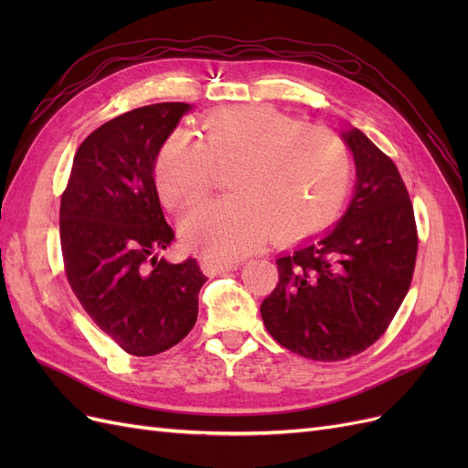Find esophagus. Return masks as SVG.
<instances>
[{
  "label": "esophagus",
  "mask_w": 468,
  "mask_h": 468,
  "mask_svg": "<svg viewBox=\"0 0 468 468\" xmlns=\"http://www.w3.org/2000/svg\"><path fill=\"white\" fill-rule=\"evenodd\" d=\"M236 267H238V263H234V261L205 260V269L210 275H220V273H226V271H232V269H236Z\"/></svg>",
  "instance_id": "34e87169"
}]
</instances>
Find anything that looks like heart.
Masks as SVG:
<instances>
[{
	"mask_svg": "<svg viewBox=\"0 0 468 468\" xmlns=\"http://www.w3.org/2000/svg\"><path fill=\"white\" fill-rule=\"evenodd\" d=\"M203 138L174 131L154 160L162 201L176 210L203 201L217 167L232 164L234 195L195 208L183 222L187 242L210 258L232 260L265 244L299 242L337 218L351 186L344 140L271 105L220 107L203 119Z\"/></svg>",
	"mask_w": 468,
	"mask_h": 468,
	"instance_id": "b5f03b06",
	"label": "heart"
}]
</instances>
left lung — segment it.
<instances>
[{
	"label": "left lung",
	"instance_id": "left-lung-1",
	"mask_svg": "<svg viewBox=\"0 0 468 468\" xmlns=\"http://www.w3.org/2000/svg\"><path fill=\"white\" fill-rule=\"evenodd\" d=\"M357 186L344 218L277 260L279 282L261 303L267 332L313 361H342L387 332L412 282L414 207L399 167L359 129L344 133Z\"/></svg>",
	"mask_w": 468,
	"mask_h": 468
}]
</instances>
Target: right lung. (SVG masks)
<instances>
[{"instance_id":"add662e5","label":"right lung","mask_w":468,"mask_h":468,"mask_svg":"<svg viewBox=\"0 0 468 468\" xmlns=\"http://www.w3.org/2000/svg\"><path fill=\"white\" fill-rule=\"evenodd\" d=\"M189 109L155 103L99 126L80 144L60 201L69 287L99 328L138 357L158 356L191 332L207 281L193 258H158L176 234L155 191L154 160Z\"/></svg>"}]
</instances>
